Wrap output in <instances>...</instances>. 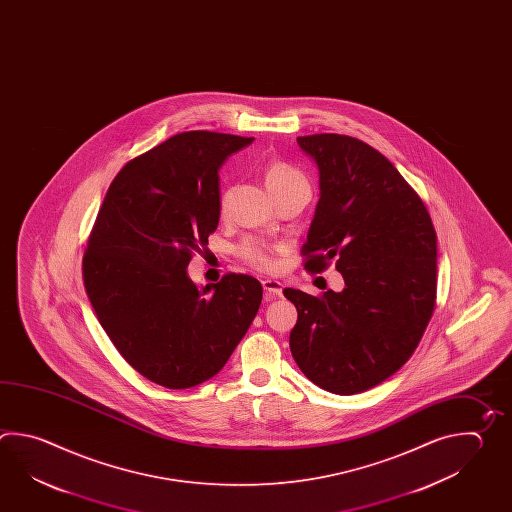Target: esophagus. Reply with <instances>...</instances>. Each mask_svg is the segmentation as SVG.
I'll use <instances>...</instances> for the list:
<instances>
[{"instance_id": "esophagus-1", "label": "esophagus", "mask_w": 512, "mask_h": 512, "mask_svg": "<svg viewBox=\"0 0 512 512\" xmlns=\"http://www.w3.org/2000/svg\"><path fill=\"white\" fill-rule=\"evenodd\" d=\"M262 288H264V292L268 293L270 297H281L282 295V282L273 281V279H264V281H262Z\"/></svg>"}]
</instances>
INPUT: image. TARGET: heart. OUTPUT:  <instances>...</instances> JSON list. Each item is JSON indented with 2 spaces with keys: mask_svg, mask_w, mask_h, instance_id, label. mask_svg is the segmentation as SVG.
I'll return each mask as SVG.
<instances>
[{
  "mask_svg": "<svg viewBox=\"0 0 512 512\" xmlns=\"http://www.w3.org/2000/svg\"><path fill=\"white\" fill-rule=\"evenodd\" d=\"M297 177H301V173L284 162H272L270 166L266 167V173H264L268 189L279 188L284 182ZM240 253L246 261L250 262L251 266H257L261 270H270L273 266L272 250L264 242H257V240L246 242L240 248Z\"/></svg>",
  "mask_w": 512,
  "mask_h": 512,
  "instance_id": "obj_1",
  "label": "heart"
}]
</instances>
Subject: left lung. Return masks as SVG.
<instances>
[{
  "label": "left lung",
  "mask_w": 512,
  "mask_h": 512,
  "mask_svg": "<svg viewBox=\"0 0 512 512\" xmlns=\"http://www.w3.org/2000/svg\"><path fill=\"white\" fill-rule=\"evenodd\" d=\"M297 144L321 189L304 268L323 272L335 259L345 290H284L297 308L290 348L312 383L352 396L396 374L418 348L436 304L438 239L418 193L377 149L334 133Z\"/></svg>",
  "instance_id": "1"
}]
</instances>
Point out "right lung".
<instances>
[{
    "mask_svg": "<svg viewBox=\"0 0 512 512\" xmlns=\"http://www.w3.org/2000/svg\"><path fill=\"white\" fill-rule=\"evenodd\" d=\"M253 138L188 131L120 169L84 255L98 321L138 374L180 390L219 374L248 332L261 282L228 273L199 288L189 279L220 219L219 169Z\"/></svg>",
    "mask_w": 512,
    "mask_h": 512,
    "instance_id": "1",
    "label": "right lung"
}]
</instances>
